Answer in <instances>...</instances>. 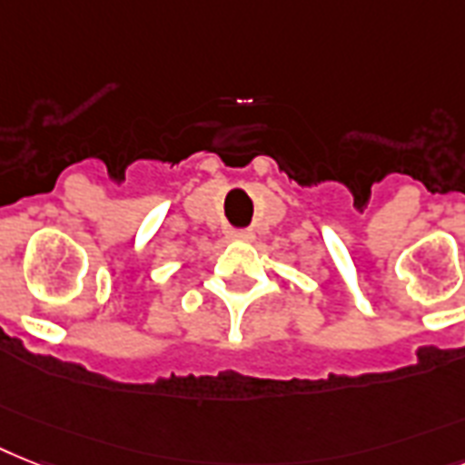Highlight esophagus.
Instances as JSON below:
<instances>
[{
  "label": "esophagus",
  "instance_id": "obj_1",
  "mask_svg": "<svg viewBox=\"0 0 465 465\" xmlns=\"http://www.w3.org/2000/svg\"><path fill=\"white\" fill-rule=\"evenodd\" d=\"M226 236H229L232 241H252L251 229H232Z\"/></svg>",
  "mask_w": 465,
  "mask_h": 465
}]
</instances>
